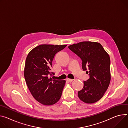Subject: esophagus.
Wrapping results in <instances>:
<instances>
[{
    "label": "esophagus",
    "mask_w": 128,
    "mask_h": 128,
    "mask_svg": "<svg viewBox=\"0 0 128 128\" xmlns=\"http://www.w3.org/2000/svg\"><path fill=\"white\" fill-rule=\"evenodd\" d=\"M73 79H70V78H67V80L68 81V82H70V83H71L72 82V81H73Z\"/></svg>",
    "instance_id": "obj_1"
}]
</instances>
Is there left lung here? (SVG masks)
Segmentation results:
<instances>
[{"instance_id":"obj_1","label":"left lung","mask_w":128,"mask_h":128,"mask_svg":"<svg viewBox=\"0 0 128 128\" xmlns=\"http://www.w3.org/2000/svg\"><path fill=\"white\" fill-rule=\"evenodd\" d=\"M82 60L84 71L89 78L84 82L78 92L79 98L88 104L99 100L107 90L111 80L110 59L102 45L98 42L84 41L68 46Z\"/></svg>"}]
</instances>
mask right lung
Returning a JSON list of instances; mask_svg holds the SVG:
<instances>
[{
	"label": "right lung",
	"instance_id": "obj_1",
	"mask_svg": "<svg viewBox=\"0 0 128 128\" xmlns=\"http://www.w3.org/2000/svg\"><path fill=\"white\" fill-rule=\"evenodd\" d=\"M67 45L42 44L32 49L26 60L24 76L27 86L36 100L44 105L56 104L62 94L65 80L49 78L55 54Z\"/></svg>",
	"mask_w": 128,
	"mask_h": 128
}]
</instances>
